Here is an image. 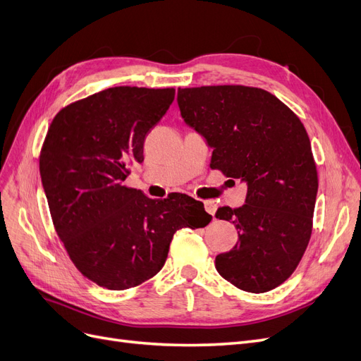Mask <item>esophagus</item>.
I'll use <instances>...</instances> for the list:
<instances>
[{
    "label": "esophagus",
    "instance_id": "esophagus-1",
    "mask_svg": "<svg viewBox=\"0 0 361 361\" xmlns=\"http://www.w3.org/2000/svg\"><path fill=\"white\" fill-rule=\"evenodd\" d=\"M204 205H205V209H207L208 214H211L212 217H214L216 216V211H217V204L214 201H205Z\"/></svg>",
    "mask_w": 361,
    "mask_h": 361
}]
</instances>
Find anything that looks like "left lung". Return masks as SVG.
Masks as SVG:
<instances>
[{
  "mask_svg": "<svg viewBox=\"0 0 361 361\" xmlns=\"http://www.w3.org/2000/svg\"><path fill=\"white\" fill-rule=\"evenodd\" d=\"M177 102L185 125L212 149L211 168L247 184L243 207L216 212L238 229L236 245L216 257L219 274L250 293L278 287L298 268L312 232L318 178L305 126L259 87H185Z\"/></svg>",
  "mask_w": 361,
  "mask_h": 361,
  "instance_id": "obj_1",
  "label": "left lung"
}]
</instances>
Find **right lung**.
Segmentation results:
<instances>
[{"label":"right lung","instance_id":"add662e5","mask_svg":"<svg viewBox=\"0 0 361 361\" xmlns=\"http://www.w3.org/2000/svg\"><path fill=\"white\" fill-rule=\"evenodd\" d=\"M173 97V87H110L65 106L47 130L39 173L56 233L75 268L109 290L154 276L173 233L212 219L190 196L156 201L123 184Z\"/></svg>","mask_w":361,"mask_h":361}]
</instances>
